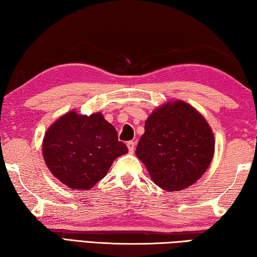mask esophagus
Returning a JSON list of instances; mask_svg holds the SVG:
<instances>
[{
	"instance_id": "obj_1",
	"label": "esophagus",
	"mask_w": 257,
	"mask_h": 257,
	"mask_svg": "<svg viewBox=\"0 0 257 257\" xmlns=\"http://www.w3.org/2000/svg\"><path fill=\"white\" fill-rule=\"evenodd\" d=\"M135 146H136V143H135V142H128V143H127V147H128V149H129V153H130V154L134 153Z\"/></svg>"
}]
</instances>
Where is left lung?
I'll return each mask as SVG.
<instances>
[{
    "label": "left lung",
    "mask_w": 257,
    "mask_h": 257,
    "mask_svg": "<svg viewBox=\"0 0 257 257\" xmlns=\"http://www.w3.org/2000/svg\"><path fill=\"white\" fill-rule=\"evenodd\" d=\"M214 154V136L206 118L182 100L167 101L149 114L136 156L161 189L189 188L206 173Z\"/></svg>",
    "instance_id": "obj_1"
}]
</instances>
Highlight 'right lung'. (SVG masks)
<instances>
[{
  "mask_svg": "<svg viewBox=\"0 0 257 257\" xmlns=\"http://www.w3.org/2000/svg\"><path fill=\"white\" fill-rule=\"evenodd\" d=\"M128 148L101 112L75 110L55 121L45 133L43 156L56 179L72 190H90L103 179L113 161Z\"/></svg>",
  "mask_w": 257,
  "mask_h": 257,
  "instance_id": "right-lung-1",
  "label": "right lung"
}]
</instances>
